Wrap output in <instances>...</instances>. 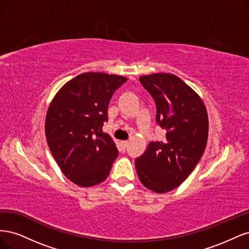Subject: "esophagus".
Instances as JSON below:
<instances>
[{
    "instance_id": "esophagus-1",
    "label": "esophagus",
    "mask_w": 249,
    "mask_h": 249,
    "mask_svg": "<svg viewBox=\"0 0 249 249\" xmlns=\"http://www.w3.org/2000/svg\"><path fill=\"white\" fill-rule=\"evenodd\" d=\"M122 145L124 146V148H125L127 145H129V141H122Z\"/></svg>"
}]
</instances>
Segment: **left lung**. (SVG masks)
Returning <instances> with one entry per match:
<instances>
[{
    "label": "left lung",
    "instance_id": "8db88e82",
    "mask_svg": "<svg viewBox=\"0 0 249 249\" xmlns=\"http://www.w3.org/2000/svg\"><path fill=\"white\" fill-rule=\"evenodd\" d=\"M139 80L156 102L157 123L167 132L165 141L149 143L135 166L143 186L165 193L182 184L199 162L208 141V112L201 97L176 74Z\"/></svg>",
    "mask_w": 249,
    "mask_h": 249
}]
</instances>
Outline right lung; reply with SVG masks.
I'll return each mask as SVG.
<instances>
[{
    "label": "right lung",
    "instance_id": "obj_1",
    "mask_svg": "<svg viewBox=\"0 0 249 249\" xmlns=\"http://www.w3.org/2000/svg\"><path fill=\"white\" fill-rule=\"evenodd\" d=\"M127 79L84 72L59 89L46 116L48 145L63 175L80 187L104 182L118 156L115 142L103 133L115 90Z\"/></svg>",
    "mask_w": 249,
    "mask_h": 249
}]
</instances>
